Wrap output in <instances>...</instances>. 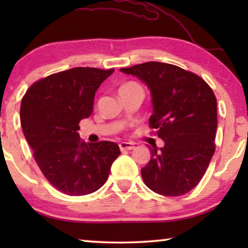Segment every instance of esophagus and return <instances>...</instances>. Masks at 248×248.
I'll list each match as a JSON object with an SVG mask.
<instances>
[{"instance_id":"1","label":"esophagus","mask_w":248,"mask_h":248,"mask_svg":"<svg viewBox=\"0 0 248 248\" xmlns=\"http://www.w3.org/2000/svg\"><path fill=\"white\" fill-rule=\"evenodd\" d=\"M120 149L121 151L132 150V149H134V143H132V142H121Z\"/></svg>"}]
</instances>
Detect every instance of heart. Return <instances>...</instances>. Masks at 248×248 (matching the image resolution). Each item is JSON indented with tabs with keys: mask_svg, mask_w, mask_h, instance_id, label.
Instances as JSON below:
<instances>
[{
	"mask_svg": "<svg viewBox=\"0 0 248 248\" xmlns=\"http://www.w3.org/2000/svg\"><path fill=\"white\" fill-rule=\"evenodd\" d=\"M133 87H139V86H138V84L132 83V82H130V83H125V84H123V86H122V87L120 88V91H121V90H125V89H130V88H133Z\"/></svg>",
	"mask_w": 248,
	"mask_h": 248,
	"instance_id": "1",
	"label": "heart"
}]
</instances>
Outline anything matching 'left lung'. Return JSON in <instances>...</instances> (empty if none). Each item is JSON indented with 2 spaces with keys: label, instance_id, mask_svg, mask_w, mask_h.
<instances>
[{
  "label": "left lung",
  "instance_id": "obj_1",
  "mask_svg": "<svg viewBox=\"0 0 248 248\" xmlns=\"http://www.w3.org/2000/svg\"><path fill=\"white\" fill-rule=\"evenodd\" d=\"M137 77L151 93L150 127L165 145L150 148L151 159L141 175L151 191L179 196L192 191L208 168L216 145L217 99L196 74L161 62L120 69Z\"/></svg>",
  "mask_w": 248,
  "mask_h": 248
}]
</instances>
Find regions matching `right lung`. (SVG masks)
Here are the masks:
<instances>
[{"mask_svg": "<svg viewBox=\"0 0 248 248\" xmlns=\"http://www.w3.org/2000/svg\"><path fill=\"white\" fill-rule=\"evenodd\" d=\"M113 72L73 67L37 81L22 98L23 134L44 176L64 194L96 192L121 155L114 142L86 143L78 133L80 121L93 113L97 89Z\"/></svg>", "mask_w": 248, "mask_h": 248, "instance_id": "add662e5", "label": "right lung"}]
</instances>
